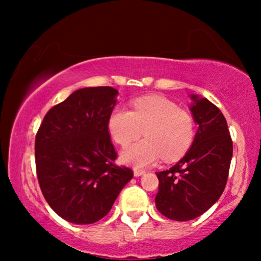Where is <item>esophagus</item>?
Masks as SVG:
<instances>
[{"label":"esophagus","mask_w":261,"mask_h":261,"mask_svg":"<svg viewBox=\"0 0 261 261\" xmlns=\"http://www.w3.org/2000/svg\"><path fill=\"white\" fill-rule=\"evenodd\" d=\"M133 172H134V176H135V177H140V176H142V174L145 173V170H141V169H134V170H133Z\"/></svg>","instance_id":"1"}]
</instances>
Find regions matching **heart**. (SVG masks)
<instances>
[{"instance_id": "1", "label": "heart", "mask_w": 261, "mask_h": 261, "mask_svg": "<svg viewBox=\"0 0 261 261\" xmlns=\"http://www.w3.org/2000/svg\"><path fill=\"white\" fill-rule=\"evenodd\" d=\"M108 130L114 141L123 147L144 133L145 140L127 147L121 158L130 165L145 167L163 156L174 160L183 155L194 141L195 119L169 98L147 96L134 99L132 110L114 109Z\"/></svg>"}]
</instances>
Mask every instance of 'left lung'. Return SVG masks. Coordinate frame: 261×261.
Segmentation results:
<instances>
[{"instance_id": "8db88e82", "label": "left lung", "mask_w": 261, "mask_h": 261, "mask_svg": "<svg viewBox=\"0 0 261 261\" xmlns=\"http://www.w3.org/2000/svg\"><path fill=\"white\" fill-rule=\"evenodd\" d=\"M190 98V112L198 126L191 147L176 165L156 172L155 206L174 221L194 220L215 204L226 188L233 155V142L221 110L198 95Z\"/></svg>"}]
</instances>
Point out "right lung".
I'll list each match as a JSON object with an SVG mask.
<instances>
[{"label": "right lung", "mask_w": 261, "mask_h": 261, "mask_svg": "<svg viewBox=\"0 0 261 261\" xmlns=\"http://www.w3.org/2000/svg\"><path fill=\"white\" fill-rule=\"evenodd\" d=\"M119 91L78 89L46 114L35 137V166L49 206L74 224L97 222L110 212L133 171L114 164L108 119Z\"/></svg>", "instance_id": "1"}]
</instances>
